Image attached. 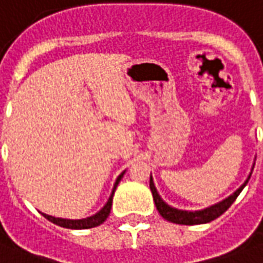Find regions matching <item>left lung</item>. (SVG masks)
I'll use <instances>...</instances> for the list:
<instances>
[{
    "mask_svg": "<svg viewBox=\"0 0 263 263\" xmlns=\"http://www.w3.org/2000/svg\"><path fill=\"white\" fill-rule=\"evenodd\" d=\"M255 166V164H253ZM252 166V170H253ZM251 175L252 172L249 173V176L246 179L243 184L236 189L231 196H228L223 200H220L218 203L212 204V206H208L204 209H200V211H183V209H177V208H173L170 206L169 203H166L162 199V196L159 195V192L156 189L155 182H153V177L150 176V190H152V195H153V200H155L156 208L159 213L162 215L163 218L169 222H173V223H177V225H200V223H208V222H212L216 218H219L222 213H225L231 204L235 202V199L239 196V193L242 192V189L245 187L246 183L249 182L251 179Z\"/></svg>",
    "mask_w": 263,
    "mask_h": 263,
    "instance_id": "1",
    "label": "left lung"
}]
</instances>
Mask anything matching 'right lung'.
Wrapping results in <instances>:
<instances>
[{
	"label": "right lung",
	"mask_w": 263,
	"mask_h": 263,
	"mask_svg": "<svg viewBox=\"0 0 263 263\" xmlns=\"http://www.w3.org/2000/svg\"><path fill=\"white\" fill-rule=\"evenodd\" d=\"M124 173H126V170H124V172H121L120 175H119V177L116 179V183H114L113 190H111V195H110V197H108L107 203L104 204V206H103L97 213L91 215V216H88V218H84V219H64V218H55V216L47 215V213H43V216H44L45 219H48V220L52 222V223H55V225H59V226H63V228H67V229H90V228H96V226L101 225V223L108 218V215H110V209H111V203H113L114 192H116L117 184L120 183L121 177L124 176Z\"/></svg>",
	"instance_id": "right-lung-1"
}]
</instances>
